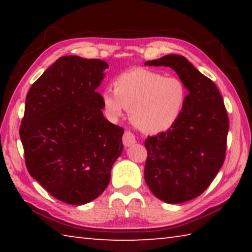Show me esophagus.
<instances>
[{"instance_id": "obj_1", "label": "esophagus", "mask_w": 252, "mask_h": 252, "mask_svg": "<svg viewBox=\"0 0 252 252\" xmlns=\"http://www.w3.org/2000/svg\"><path fill=\"white\" fill-rule=\"evenodd\" d=\"M122 141L126 147H130L135 143V135L130 131H126L122 136Z\"/></svg>"}]
</instances>
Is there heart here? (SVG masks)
Masks as SVG:
<instances>
[{
	"instance_id": "obj_1",
	"label": "heart",
	"mask_w": 252,
	"mask_h": 252,
	"mask_svg": "<svg viewBox=\"0 0 252 252\" xmlns=\"http://www.w3.org/2000/svg\"><path fill=\"white\" fill-rule=\"evenodd\" d=\"M114 89L101 92L106 116L120 118L130 109V120L148 133H158L171 127L185 109L187 89L176 76L134 67L116 76Z\"/></svg>"
}]
</instances>
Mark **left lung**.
Returning <instances> with one entry per match:
<instances>
[{
    "label": "left lung",
    "mask_w": 252,
    "mask_h": 252,
    "mask_svg": "<svg viewBox=\"0 0 252 252\" xmlns=\"http://www.w3.org/2000/svg\"><path fill=\"white\" fill-rule=\"evenodd\" d=\"M144 64L171 67L189 91L178 121L144 142V180L162 201H189L203 193L223 164L229 119L222 95L182 55L169 54Z\"/></svg>",
    "instance_id": "8db88e82"
}]
</instances>
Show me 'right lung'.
Here are the masks:
<instances>
[{"label":"right lung","mask_w":252,"mask_h":252,"mask_svg":"<svg viewBox=\"0 0 252 252\" xmlns=\"http://www.w3.org/2000/svg\"><path fill=\"white\" fill-rule=\"evenodd\" d=\"M108 63L65 55L30 89L20 136L28 171L55 199L80 206L103 192L125 130L103 117L96 92Z\"/></svg>","instance_id":"obj_1"}]
</instances>
